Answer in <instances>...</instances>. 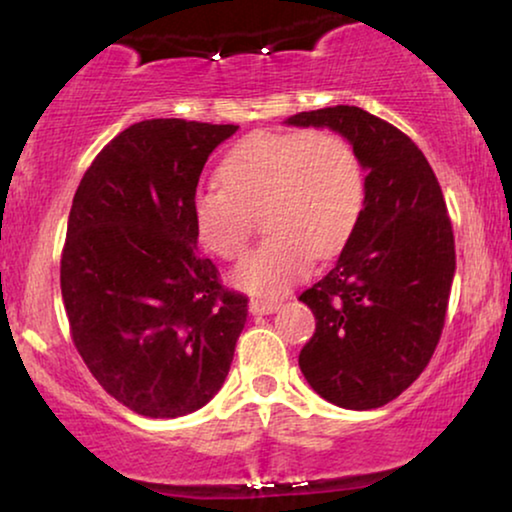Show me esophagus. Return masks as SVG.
<instances>
[{"instance_id": "1", "label": "esophagus", "mask_w": 512, "mask_h": 512, "mask_svg": "<svg viewBox=\"0 0 512 512\" xmlns=\"http://www.w3.org/2000/svg\"><path fill=\"white\" fill-rule=\"evenodd\" d=\"M279 305H282V300L277 298H256L249 303V310L251 314H272L279 310Z\"/></svg>"}]
</instances>
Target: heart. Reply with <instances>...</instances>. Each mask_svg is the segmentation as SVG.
<instances>
[{
	"label": "heart",
	"instance_id": "obj_1",
	"mask_svg": "<svg viewBox=\"0 0 512 512\" xmlns=\"http://www.w3.org/2000/svg\"><path fill=\"white\" fill-rule=\"evenodd\" d=\"M221 184L193 193L191 216L202 247L240 261L261 212V247L233 282L275 296L352 240L366 209V170L354 144L333 130H263L237 142L219 167Z\"/></svg>",
	"mask_w": 512,
	"mask_h": 512
}]
</instances>
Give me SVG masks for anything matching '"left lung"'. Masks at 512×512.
<instances>
[{"label":"left lung","mask_w":512,"mask_h":512,"mask_svg":"<svg viewBox=\"0 0 512 512\" xmlns=\"http://www.w3.org/2000/svg\"><path fill=\"white\" fill-rule=\"evenodd\" d=\"M286 123L340 132L368 170L352 240L298 298L317 319L298 366L328 403L380 408L422 375L443 333L454 277L443 191L417 144L359 107L300 111Z\"/></svg>","instance_id":"left-lung-1"}]
</instances>
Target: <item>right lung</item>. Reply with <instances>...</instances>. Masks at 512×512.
<instances>
[{
	"label": "right lung",
	"mask_w": 512,
	"mask_h": 512,
	"mask_svg": "<svg viewBox=\"0 0 512 512\" xmlns=\"http://www.w3.org/2000/svg\"><path fill=\"white\" fill-rule=\"evenodd\" d=\"M237 125L153 118L125 128L83 174L60 289L76 352L109 396L144 417L200 410L223 387L249 298L198 251L191 200Z\"/></svg>",
	"instance_id": "right-lung-1"
}]
</instances>
